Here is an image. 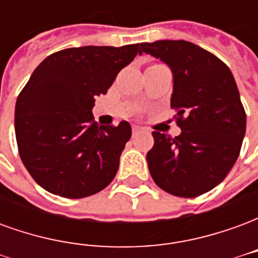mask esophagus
Instances as JSON below:
<instances>
[{"label":"esophagus","instance_id":"obj_1","mask_svg":"<svg viewBox=\"0 0 258 258\" xmlns=\"http://www.w3.org/2000/svg\"><path fill=\"white\" fill-rule=\"evenodd\" d=\"M141 131H142L141 127H138V125H133V135H137L138 133H141Z\"/></svg>","mask_w":258,"mask_h":258}]
</instances>
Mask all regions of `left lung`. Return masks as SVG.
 Returning a JSON list of instances; mask_svg holds the SVG:
<instances>
[{
	"mask_svg": "<svg viewBox=\"0 0 258 258\" xmlns=\"http://www.w3.org/2000/svg\"><path fill=\"white\" fill-rule=\"evenodd\" d=\"M160 59L173 72L171 107L181 134L153 131L148 166L159 188L196 198L231 171L246 133V113L231 70L209 51L184 40L142 42L140 53Z\"/></svg>",
	"mask_w": 258,
	"mask_h": 258,
	"instance_id": "8db88e82",
	"label": "left lung"
}]
</instances>
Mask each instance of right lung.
Wrapping results in <instances>:
<instances>
[{
  "instance_id": "obj_1",
  "label": "right lung",
  "mask_w": 258,
  "mask_h": 258,
  "mask_svg": "<svg viewBox=\"0 0 258 258\" xmlns=\"http://www.w3.org/2000/svg\"><path fill=\"white\" fill-rule=\"evenodd\" d=\"M140 44L68 48L33 72L15 106V134L22 162L37 184L53 195L80 199L106 188L131 125H98L92 107Z\"/></svg>"
}]
</instances>
